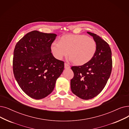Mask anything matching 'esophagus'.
I'll return each mask as SVG.
<instances>
[{
    "mask_svg": "<svg viewBox=\"0 0 129 129\" xmlns=\"http://www.w3.org/2000/svg\"><path fill=\"white\" fill-rule=\"evenodd\" d=\"M64 67H65V69H68L70 68V66L68 63H65L64 64Z\"/></svg>",
    "mask_w": 129,
    "mask_h": 129,
    "instance_id": "esophagus-1",
    "label": "esophagus"
}]
</instances>
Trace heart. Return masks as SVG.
<instances>
[{
  "instance_id": "obj_1",
  "label": "heart",
  "mask_w": 129,
  "mask_h": 129,
  "mask_svg": "<svg viewBox=\"0 0 129 129\" xmlns=\"http://www.w3.org/2000/svg\"><path fill=\"white\" fill-rule=\"evenodd\" d=\"M54 57L61 60L69 56L71 60L77 65H83L90 61L96 53V43L92 37L85 35H66L60 41H55L51 45Z\"/></svg>"
}]
</instances>
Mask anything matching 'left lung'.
Wrapping results in <instances>:
<instances>
[{
	"mask_svg": "<svg viewBox=\"0 0 129 129\" xmlns=\"http://www.w3.org/2000/svg\"><path fill=\"white\" fill-rule=\"evenodd\" d=\"M96 43L92 59L81 66H72L74 77L71 80L72 92L83 100L91 99L103 90L112 68V52L107 42L95 34L87 32Z\"/></svg>",
	"mask_w": 129,
	"mask_h": 129,
	"instance_id": "left-lung-1",
	"label": "left lung"
}]
</instances>
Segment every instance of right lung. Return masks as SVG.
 <instances>
[{
  "instance_id": "add662e5",
  "label": "right lung",
  "mask_w": 129,
  "mask_h": 129,
  "mask_svg": "<svg viewBox=\"0 0 129 129\" xmlns=\"http://www.w3.org/2000/svg\"><path fill=\"white\" fill-rule=\"evenodd\" d=\"M55 34L33 30L17 43L14 51V75L27 95L40 100L53 91L56 81L63 72L64 62L51 53Z\"/></svg>"
}]
</instances>
